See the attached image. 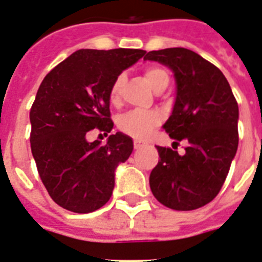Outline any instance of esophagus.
I'll return each instance as SVG.
<instances>
[{
    "instance_id": "34e87169",
    "label": "esophagus",
    "mask_w": 262,
    "mask_h": 262,
    "mask_svg": "<svg viewBox=\"0 0 262 262\" xmlns=\"http://www.w3.org/2000/svg\"><path fill=\"white\" fill-rule=\"evenodd\" d=\"M133 145H135V149H141L142 146H144V144H142L141 141H138V140H135V142H133Z\"/></svg>"
}]
</instances>
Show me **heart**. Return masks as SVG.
<instances>
[{"instance_id":"obj_1","label":"heart","mask_w":262,"mask_h":262,"mask_svg":"<svg viewBox=\"0 0 262 262\" xmlns=\"http://www.w3.org/2000/svg\"><path fill=\"white\" fill-rule=\"evenodd\" d=\"M145 77L148 80L149 85L155 90L161 89L164 85L169 83V74L168 72L161 67L151 65V67L145 68ZM125 83V76L120 74L116 77L111 88V97L112 104H118L121 98V90ZM161 121V117L157 112H145V111H130L124 113L118 118V127L121 132H124L126 135L132 136L135 138L148 137L150 133Z\"/></svg>"}]
</instances>
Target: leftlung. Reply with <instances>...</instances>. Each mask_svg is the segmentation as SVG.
<instances>
[{
  "instance_id": "1",
  "label": "left lung",
  "mask_w": 262,
  "mask_h": 262,
  "mask_svg": "<svg viewBox=\"0 0 262 262\" xmlns=\"http://www.w3.org/2000/svg\"><path fill=\"white\" fill-rule=\"evenodd\" d=\"M144 60L157 61L174 74L176 100L164 129L189 144L182 156L157 146L151 193L170 209H199L219 194L236 156L238 105L223 72L193 50H153Z\"/></svg>"
}]
</instances>
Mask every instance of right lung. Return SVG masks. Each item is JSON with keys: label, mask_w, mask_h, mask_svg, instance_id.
<instances>
[{"label": "right lung", "mask_w": 262, "mask_h": 262, "mask_svg": "<svg viewBox=\"0 0 262 262\" xmlns=\"http://www.w3.org/2000/svg\"><path fill=\"white\" fill-rule=\"evenodd\" d=\"M145 54L141 49H80L46 74L30 109V146L39 177L63 209L90 213L104 206L114 189L116 169L133 151L117 132L105 145L86 136L111 133V88L116 77Z\"/></svg>", "instance_id": "obj_1"}]
</instances>
